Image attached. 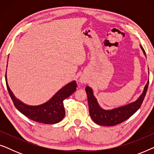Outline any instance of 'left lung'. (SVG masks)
<instances>
[{"label": "left lung", "mask_w": 154, "mask_h": 154, "mask_svg": "<svg viewBox=\"0 0 154 154\" xmlns=\"http://www.w3.org/2000/svg\"><path fill=\"white\" fill-rule=\"evenodd\" d=\"M140 47L146 56V52L144 48L142 45H140ZM149 83V81L147 82L144 87V91L137 100L125 106L118 107L111 110H104L101 108L97 102L96 98L93 95L92 90L87 86L85 88V91L88 96L90 115L92 121L98 125L104 126L116 125L126 121L140 108L146 94Z\"/></svg>", "instance_id": "obj_1"}]
</instances>
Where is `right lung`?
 Returning a JSON list of instances; mask_svg holds the SVG:
<instances>
[{"instance_id": "1", "label": "right lung", "mask_w": 154, "mask_h": 154, "mask_svg": "<svg viewBox=\"0 0 154 154\" xmlns=\"http://www.w3.org/2000/svg\"><path fill=\"white\" fill-rule=\"evenodd\" d=\"M6 85L14 106L18 111L32 121L45 124H54L64 119L65 110L63 101L73 94L77 87L76 82L73 81L64 86L47 102L38 106H29L17 100L10 90L8 83Z\"/></svg>"}]
</instances>
